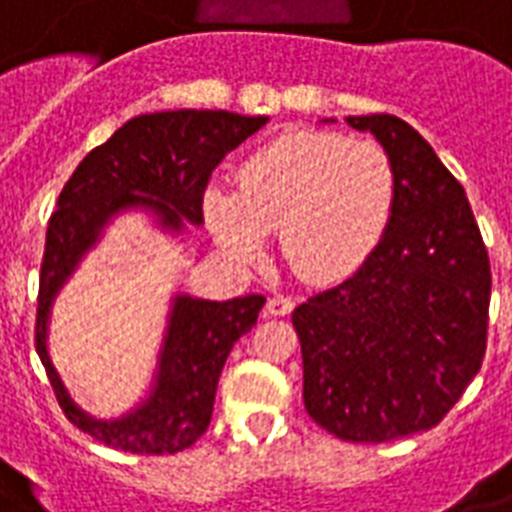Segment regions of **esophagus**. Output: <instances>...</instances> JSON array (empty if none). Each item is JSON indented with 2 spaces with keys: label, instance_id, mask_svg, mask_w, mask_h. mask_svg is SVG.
I'll return each mask as SVG.
<instances>
[{
  "label": "esophagus",
  "instance_id": "1",
  "mask_svg": "<svg viewBox=\"0 0 512 512\" xmlns=\"http://www.w3.org/2000/svg\"><path fill=\"white\" fill-rule=\"evenodd\" d=\"M294 310V299L284 297V294H276V297L268 299L265 305V315H289Z\"/></svg>",
  "mask_w": 512,
  "mask_h": 512
}]
</instances>
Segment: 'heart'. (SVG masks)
Segmentation results:
<instances>
[{
    "mask_svg": "<svg viewBox=\"0 0 512 512\" xmlns=\"http://www.w3.org/2000/svg\"><path fill=\"white\" fill-rule=\"evenodd\" d=\"M397 197V168L378 141L294 128L244 157L236 189L207 184L202 210L220 247L244 263L260 260L278 231L299 276L339 281L376 252Z\"/></svg>",
    "mask_w": 512,
    "mask_h": 512,
    "instance_id": "b5f03b06",
    "label": "heart"
}]
</instances>
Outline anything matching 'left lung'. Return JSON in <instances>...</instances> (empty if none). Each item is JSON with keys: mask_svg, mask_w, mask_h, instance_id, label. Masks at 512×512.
Returning <instances> with one entry per match:
<instances>
[{"mask_svg": "<svg viewBox=\"0 0 512 512\" xmlns=\"http://www.w3.org/2000/svg\"><path fill=\"white\" fill-rule=\"evenodd\" d=\"M392 155V226L355 276L292 313L310 418L344 442H392L450 413L486 352L492 270L458 178L394 115H352Z\"/></svg>", "mask_w": 512, "mask_h": 512, "instance_id": "1", "label": "left lung"}]
</instances>
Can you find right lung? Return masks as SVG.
<instances>
[{
    "mask_svg": "<svg viewBox=\"0 0 512 512\" xmlns=\"http://www.w3.org/2000/svg\"><path fill=\"white\" fill-rule=\"evenodd\" d=\"M268 123L226 110H168L131 118L91 149L62 186L41 260L36 352L68 421L107 447L173 455L197 442L213 418L215 389L231 347L257 323L263 294L210 302L176 294L149 394L120 418H94L76 405L47 350L54 297L115 215L147 210L168 234L202 226V194L215 165Z\"/></svg>",
    "mask_w": 512,
    "mask_h": 512,
    "instance_id": "1",
    "label": "right lung"
}]
</instances>
